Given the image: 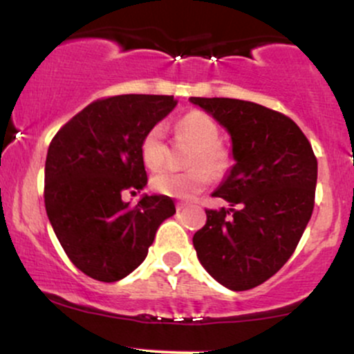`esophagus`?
<instances>
[{
	"label": "esophagus",
	"mask_w": 354,
	"mask_h": 354,
	"mask_svg": "<svg viewBox=\"0 0 354 354\" xmlns=\"http://www.w3.org/2000/svg\"><path fill=\"white\" fill-rule=\"evenodd\" d=\"M186 207H188V203H185V201H176V209H178V212H183Z\"/></svg>",
	"instance_id": "34e87169"
}]
</instances>
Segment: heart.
<instances>
[{
	"label": "heart",
	"mask_w": 354,
	"mask_h": 354,
	"mask_svg": "<svg viewBox=\"0 0 354 354\" xmlns=\"http://www.w3.org/2000/svg\"><path fill=\"white\" fill-rule=\"evenodd\" d=\"M180 138L192 141V154L185 171L161 169L151 178L154 192L173 198H192L203 192L212 180L227 173L232 166V153L220 142V126L212 115L203 111H189L174 124ZM168 146L162 126L151 127L141 139V158L149 169L161 168Z\"/></svg>",
	"instance_id": "b5f03b06"
}]
</instances>
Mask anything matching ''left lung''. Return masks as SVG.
I'll list each match as a JSON object with an SVG mask.
<instances>
[{"instance_id":"8db88e82","label":"left lung","mask_w":354,"mask_h":354,"mask_svg":"<svg viewBox=\"0 0 354 354\" xmlns=\"http://www.w3.org/2000/svg\"><path fill=\"white\" fill-rule=\"evenodd\" d=\"M227 127L235 166L213 193L230 208H207L193 235L201 266L232 290L254 289L296 250L314 209L317 159L292 119L228 97H192Z\"/></svg>"}]
</instances>
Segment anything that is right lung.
<instances>
[{"instance_id": "obj_1", "label": "right lung", "mask_w": 354, "mask_h": 354, "mask_svg": "<svg viewBox=\"0 0 354 354\" xmlns=\"http://www.w3.org/2000/svg\"><path fill=\"white\" fill-rule=\"evenodd\" d=\"M173 95L127 94L97 99L58 129L45 161V208L73 266L115 282L141 266L173 200L122 196L147 183L141 139L176 107Z\"/></svg>"}]
</instances>
